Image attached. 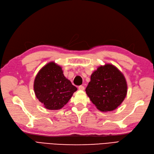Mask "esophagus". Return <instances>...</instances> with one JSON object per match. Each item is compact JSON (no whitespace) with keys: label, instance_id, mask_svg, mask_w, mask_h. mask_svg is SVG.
I'll list each match as a JSON object with an SVG mask.
<instances>
[{"label":"esophagus","instance_id":"esophagus-1","mask_svg":"<svg viewBox=\"0 0 154 154\" xmlns=\"http://www.w3.org/2000/svg\"><path fill=\"white\" fill-rule=\"evenodd\" d=\"M78 89H79V90H81V91H83V90L85 89V87H84V86L80 85V86L78 87Z\"/></svg>","mask_w":154,"mask_h":154}]
</instances>
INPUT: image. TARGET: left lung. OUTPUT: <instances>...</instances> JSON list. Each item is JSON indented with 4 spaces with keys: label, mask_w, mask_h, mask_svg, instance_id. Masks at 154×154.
<instances>
[{
    "label": "left lung",
    "mask_w": 154,
    "mask_h": 154,
    "mask_svg": "<svg viewBox=\"0 0 154 154\" xmlns=\"http://www.w3.org/2000/svg\"><path fill=\"white\" fill-rule=\"evenodd\" d=\"M85 91L99 110L112 111L122 104L127 96V81L117 67L105 64L91 74Z\"/></svg>",
    "instance_id": "left-lung-1"
}]
</instances>
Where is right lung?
I'll return each instance as SVG.
<instances>
[{
	"label": "right lung",
	"instance_id": "right-lung-1",
	"mask_svg": "<svg viewBox=\"0 0 154 154\" xmlns=\"http://www.w3.org/2000/svg\"><path fill=\"white\" fill-rule=\"evenodd\" d=\"M63 72L61 67L51 62L42 68L35 77V94L48 110L61 109L77 91Z\"/></svg>",
	"mask_w": 154,
	"mask_h": 154
}]
</instances>
